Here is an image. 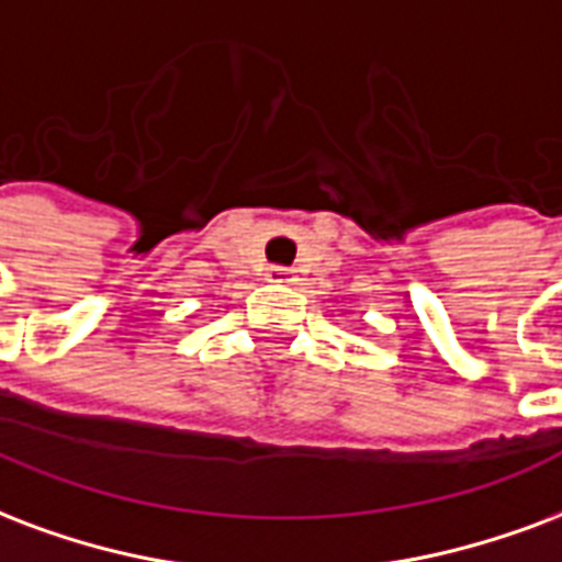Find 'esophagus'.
Here are the masks:
<instances>
[{
    "label": "esophagus",
    "mask_w": 562,
    "mask_h": 562,
    "mask_svg": "<svg viewBox=\"0 0 562 562\" xmlns=\"http://www.w3.org/2000/svg\"><path fill=\"white\" fill-rule=\"evenodd\" d=\"M265 277H268V282H291L294 271H289V268H282V265H271Z\"/></svg>",
    "instance_id": "esophagus-1"
}]
</instances>
